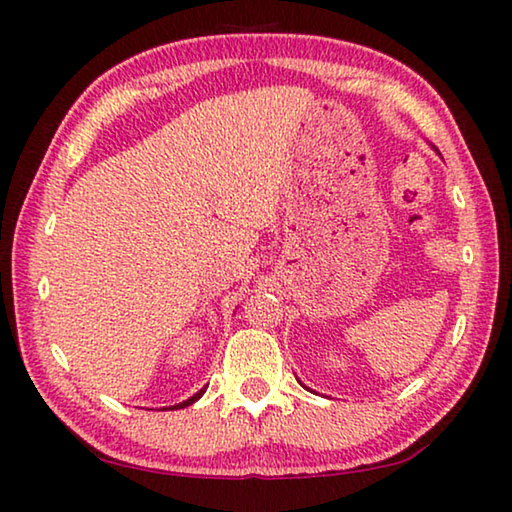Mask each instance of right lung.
Listing matches in <instances>:
<instances>
[{"mask_svg": "<svg viewBox=\"0 0 512 512\" xmlns=\"http://www.w3.org/2000/svg\"><path fill=\"white\" fill-rule=\"evenodd\" d=\"M205 393V388H203V391H198L194 397H189V400L187 402H183V404H178V406H171V409H185V406H189V404H194L196 400H198V397H201Z\"/></svg>", "mask_w": 512, "mask_h": 512, "instance_id": "add662e5", "label": "right lung"}]
</instances>
